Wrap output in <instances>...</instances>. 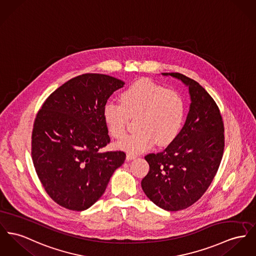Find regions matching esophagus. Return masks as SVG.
<instances>
[{
  "mask_svg": "<svg viewBox=\"0 0 256 256\" xmlns=\"http://www.w3.org/2000/svg\"><path fill=\"white\" fill-rule=\"evenodd\" d=\"M136 157V156L135 155V154H128L127 155H126V160H127V161H130V160H133V159H135Z\"/></svg>",
  "mask_w": 256,
  "mask_h": 256,
  "instance_id": "34e87169",
  "label": "esophagus"
}]
</instances>
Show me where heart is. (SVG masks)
<instances>
[{"label":"heart","mask_w":256,"mask_h":256,"mask_svg":"<svg viewBox=\"0 0 256 256\" xmlns=\"http://www.w3.org/2000/svg\"><path fill=\"white\" fill-rule=\"evenodd\" d=\"M186 112V102L178 93L148 80H140L120 94V102L104 104L102 118L108 134L120 138L129 120L138 118V132L116 144L121 150L138 154L148 150L155 142L158 146L170 144L182 131Z\"/></svg>","instance_id":"obj_1"}]
</instances>
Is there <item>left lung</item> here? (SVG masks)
<instances>
[{"mask_svg": "<svg viewBox=\"0 0 256 256\" xmlns=\"http://www.w3.org/2000/svg\"><path fill=\"white\" fill-rule=\"evenodd\" d=\"M188 87L189 112L176 138L159 154L146 155L148 174L142 188L159 208L176 212L194 204L212 184L224 150V125L218 104L197 82L162 72Z\"/></svg>", "mask_w": 256, "mask_h": 256, "instance_id": "1", "label": "left lung"}]
</instances>
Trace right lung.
Instances as JSON below:
<instances>
[{
    "mask_svg": "<svg viewBox=\"0 0 256 256\" xmlns=\"http://www.w3.org/2000/svg\"><path fill=\"white\" fill-rule=\"evenodd\" d=\"M124 84L106 74H84L57 88L38 112L33 163L44 190L61 206L72 210L90 208L124 163L123 152H99L110 140L104 106Z\"/></svg>",
    "mask_w": 256,
    "mask_h": 256,
    "instance_id": "right-lung-1",
    "label": "right lung"
}]
</instances>
